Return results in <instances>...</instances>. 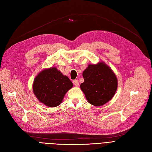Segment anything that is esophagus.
I'll list each match as a JSON object with an SVG mask.
<instances>
[{
    "label": "esophagus",
    "instance_id": "34e87169",
    "mask_svg": "<svg viewBox=\"0 0 152 152\" xmlns=\"http://www.w3.org/2000/svg\"><path fill=\"white\" fill-rule=\"evenodd\" d=\"M73 84L75 85V86H79V81L77 80H73Z\"/></svg>",
    "mask_w": 152,
    "mask_h": 152
}]
</instances>
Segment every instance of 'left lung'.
<instances>
[{"label":"left lung","mask_w":152,"mask_h":152,"mask_svg":"<svg viewBox=\"0 0 152 152\" xmlns=\"http://www.w3.org/2000/svg\"><path fill=\"white\" fill-rule=\"evenodd\" d=\"M83 76L84 81L80 87L90 104L95 106H102L115 94L117 78L112 68L103 61L88 64Z\"/></svg>","instance_id":"obj_1"}]
</instances>
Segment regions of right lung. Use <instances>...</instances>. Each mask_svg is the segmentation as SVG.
<instances>
[{"instance_id": "add662e5", "label": "right lung", "mask_w": 152, "mask_h": 152, "mask_svg": "<svg viewBox=\"0 0 152 152\" xmlns=\"http://www.w3.org/2000/svg\"><path fill=\"white\" fill-rule=\"evenodd\" d=\"M73 86L68 77L55 67L46 68L35 77L33 91L40 102L50 108L61 104L65 94Z\"/></svg>"}]
</instances>
